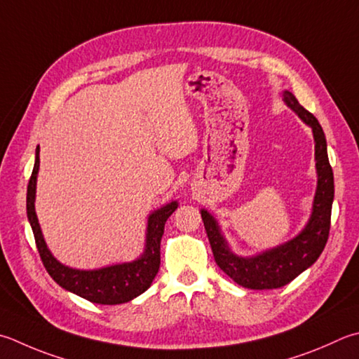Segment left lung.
I'll return each mask as SVG.
<instances>
[{"instance_id":"1","label":"left lung","mask_w":359,"mask_h":359,"mask_svg":"<svg viewBox=\"0 0 359 359\" xmlns=\"http://www.w3.org/2000/svg\"><path fill=\"white\" fill-rule=\"evenodd\" d=\"M286 104L310 126L316 142V168H318V191H316L313 215L302 233L278 248L264 252L254 258H241L231 254L219 233L216 221L205 210H202V221L205 226L210 245L217 266L233 280L249 290H276L292 282L299 273L319 258L324 250L332 221V203L334 198L333 170L327 156V142L324 130L313 114L302 107L296 96L285 91Z\"/></svg>"}]
</instances>
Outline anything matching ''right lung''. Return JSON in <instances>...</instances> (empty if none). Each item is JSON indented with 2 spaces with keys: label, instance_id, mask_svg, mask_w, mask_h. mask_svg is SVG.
Returning a JSON list of instances; mask_svg holds the SVG:
<instances>
[{
  "label": "right lung",
  "instance_id": "add662e5",
  "mask_svg": "<svg viewBox=\"0 0 359 359\" xmlns=\"http://www.w3.org/2000/svg\"><path fill=\"white\" fill-rule=\"evenodd\" d=\"M40 147L35 154V165L27 184L26 194V212L27 219L31 222L34 231L35 244L43 263L45 269L54 282L65 290L72 291L77 296L87 299L88 302L100 305H119L135 299L151 286L160 268V241L165 230V222L172 212L177 208V203L171 202L166 207L157 210L149 216L147 221V236L146 250L142 258L133 263H124L102 268L97 271H76L60 264L55 259L45 244L41 230L35 215L34 199H35V180H37L39 165H40Z\"/></svg>",
  "mask_w": 359,
  "mask_h": 359
}]
</instances>
